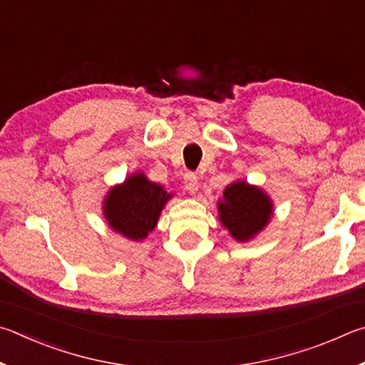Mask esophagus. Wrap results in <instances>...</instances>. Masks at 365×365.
I'll use <instances>...</instances> for the list:
<instances>
[{
  "mask_svg": "<svg viewBox=\"0 0 365 365\" xmlns=\"http://www.w3.org/2000/svg\"><path fill=\"white\" fill-rule=\"evenodd\" d=\"M184 187L189 190V194H195L199 190V178L194 173H184Z\"/></svg>",
  "mask_w": 365,
  "mask_h": 365,
  "instance_id": "1",
  "label": "esophagus"
}]
</instances>
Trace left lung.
Segmentation results:
<instances>
[{
	"label": "left lung",
	"mask_w": 365,
	"mask_h": 365,
	"mask_svg": "<svg viewBox=\"0 0 365 365\" xmlns=\"http://www.w3.org/2000/svg\"><path fill=\"white\" fill-rule=\"evenodd\" d=\"M218 202L220 221L237 242H248L263 231L272 216L269 195L247 181H235Z\"/></svg>",
	"instance_id": "obj_1"
}]
</instances>
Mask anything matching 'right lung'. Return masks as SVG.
<instances>
[{
  "instance_id": "add662e5",
  "label": "right lung",
  "mask_w": 365,
  "mask_h": 365,
  "mask_svg": "<svg viewBox=\"0 0 365 365\" xmlns=\"http://www.w3.org/2000/svg\"><path fill=\"white\" fill-rule=\"evenodd\" d=\"M173 197L163 186L134 173L113 186L104 200V216L115 232L131 240H143L157 226L163 207Z\"/></svg>"
}]
</instances>
